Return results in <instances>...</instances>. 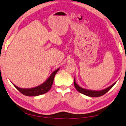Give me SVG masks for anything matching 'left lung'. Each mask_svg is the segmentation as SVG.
<instances>
[{
    "instance_id": "1",
    "label": "left lung",
    "mask_w": 126,
    "mask_h": 126,
    "mask_svg": "<svg viewBox=\"0 0 126 126\" xmlns=\"http://www.w3.org/2000/svg\"><path fill=\"white\" fill-rule=\"evenodd\" d=\"M116 83V81L115 83H113V84H111V86H109L106 89H104L103 90H89V89H86L84 88H82L80 87V86H79L76 82L75 78L74 79V85L76 90L78 91L80 93L86 95V96H89V97H100L104 95V94H106L107 92H108L112 87L114 86V85Z\"/></svg>"
}]
</instances>
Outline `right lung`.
I'll return each instance as SVG.
<instances>
[{"mask_svg": "<svg viewBox=\"0 0 126 126\" xmlns=\"http://www.w3.org/2000/svg\"><path fill=\"white\" fill-rule=\"evenodd\" d=\"M60 68L54 70L52 73L51 74L50 76H49L45 82L42 83V84L38 86H36L35 87L33 88H29V89H23V88H20L16 85H15L13 83L12 84L14 85V86L18 90L22 93L23 94L27 96H39V95L47 93L51 89V86H52L53 83V80L54 76H55L56 74L58 72Z\"/></svg>", "mask_w": 126, "mask_h": 126, "instance_id": "right-lung-1", "label": "right lung"}]
</instances>
